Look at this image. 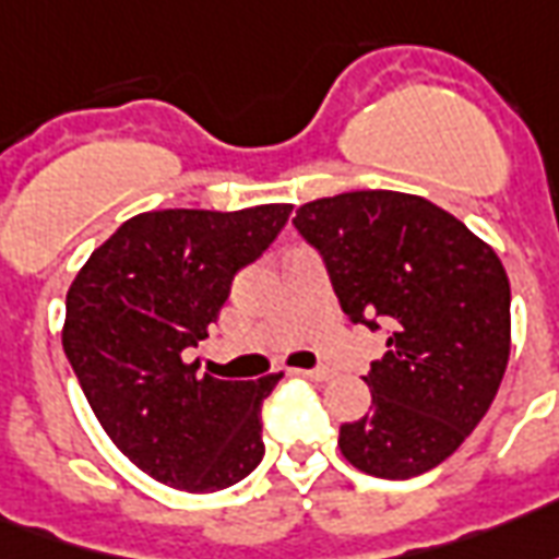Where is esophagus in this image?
I'll return each instance as SVG.
<instances>
[{
    "label": "esophagus",
    "instance_id": "34e87169",
    "mask_svg": "<svg viewBox=\"0 0 559 559\" xmlns=\"http://www.w3.org/2000/svg\"><path fill=\"white\" fill-rule=\"evenodd\" d=\"M297 374H304V378H309V381H328L330 374V369L328 366H316V369H295Z\"/></svg>",
    "mask_w": 559,
    "mask_h": 559
}]
</instances>
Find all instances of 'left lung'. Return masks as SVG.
Instances as JSON below:
<instances>
[{
    "instance_id": "1",
    "label": "left lung",
    "mask_w": 559,
    "mask_h": 559,
    "mask_svg": "<svg viewBox=\"0 0 559 559\" xmlns=\"http://www.w3.org/2000/svg\"><path fill=\"white\" fill-rule=\"evenodd\" d=\"M328 267L352 324L384 330L364 381L372 408L340 426V450L369 476L438 467L486 417L509 360V280L497 252L429 199L357 190L292 219Z\"/></svg>"
}]
</instances>
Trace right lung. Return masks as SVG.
<instances>
[{
  "label": "right lung",
  "instance_id": "1",
  "mask_svg": "<svg viewBox=\"0 0 559 559\" xmlns=\"http://www.w3.org/2000/svg\"><path fill=\"white\" fill-rule=\"evenodd\" d=\"M288 214L292 205L136 214L68 288V364L112 443L163 486L219 491L262 462V405L283 372L219 381L187 354Z\"/></svg>",
  "mask_w": 559,
  "mask_h": 559
}]
</instances>
